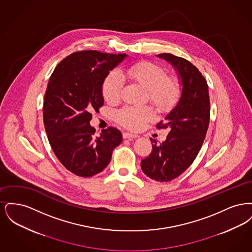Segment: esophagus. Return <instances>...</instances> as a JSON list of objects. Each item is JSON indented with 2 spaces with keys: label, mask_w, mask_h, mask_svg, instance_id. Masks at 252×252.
Masks as SVG:
<instances>
[{
  "label": "esophagus",
  "mask_w": 252,
  "mask_h": 252,
  "mask_svg": "<svg viewBox=\"0 0 252 252\" xmlns=\"http://www.w3.org/2000/svg\"><path fill=\"white\" fill-rule=\"evenodd\" d=\"M123 137H124V139H135V138H138L139 136L137 134H132L129 132H124Z\"/></svg>",
  "instance_id": "esophagus-1"
}]
</instances>
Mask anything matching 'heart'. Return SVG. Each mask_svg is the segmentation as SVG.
<instances>
[{
    "instance_id": "heart-1",
    "label": "heart",
    "mask_w": 252,
    "mask_h": 252,
    "mask_svg": "<svg viewBox=\"0 0 252 252\" xmlns=\"http://www.w3.org/2000/svg\"><path fill=\"white\" fill-rule=\"evenodd\" d=\"M137 83L146 90L148 101L160 111H167L180 97V85L176 78L167 76L166 70L153 62H139L125 69L122 75L110 72L104 80L102 93L105 100L116 103L120 99L124 80ZM154 117L149 107H125L116 112V121L129 129H139Z\"/></svg>"
}]
</instances>
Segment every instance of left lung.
<instances>
[{
	"mask_svg": "<svg viewBox=\"0 0 252 252\" xmlns=\"http://www.w3.org/2000/svg\"><path fill=\"white\" fill-rule=\"evenodd\" d=\"M178 72L182 84L180 101L158 128H168L166 140L150 139L152 152L141 162L144 174L165 182L178 178L197 156L210 123V98L206 79L191 62L172 54H159Z\"/></svg>",
	"mask_w": 252,
	"mask_h": 252,
	"instance_id": "8db88e82",
	"label": "left lung"
}]
</instances>
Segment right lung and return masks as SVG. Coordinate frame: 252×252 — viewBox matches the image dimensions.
Here are the masks:
<instances>
[{"label":"right lung","instance_id":"obj_1","mask_svg":"<svg viewBox=\"0 0 252 252\" xmlns=\"http://www.w3.org/2000/svg\"><path fill=\"white\" fill-rule=\"evenodd\" d=\"M126 57L94 50L75 52L60 61L49 79L44 127L54 153L76 176L89 178L102 172L122 143L117 128L110 126L97 137L90 121L91 112L104 105V80Z\"/></svg>","mask_w":252,"mask_h":252}]
</instances>
